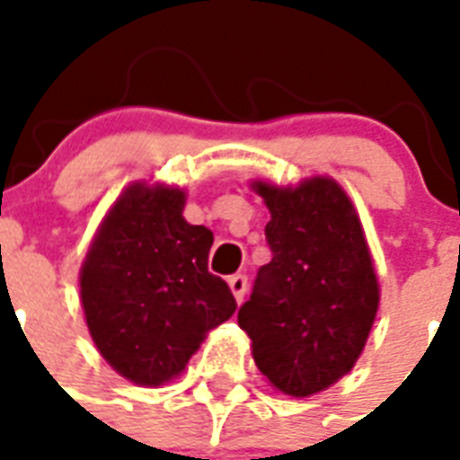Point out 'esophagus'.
<instances>
[{"mask_svg":"<svg viewBox=\"0 0 460 460\" xmlns=\"http://www.w3.org/2000/svg\"><path fill=\"white\" fill-rule=\"evenodd\" d=\"M229 288L231 294H234V298L241 303L243 301L245 291H248V277H245V274H234V277H229Z\"/></svg>","mask_w":460,"mask_h":460,"instance_id":"34e87169","label":"esophagus"}]
</instances>
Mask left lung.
I'll use <instances>...</instances> for the list:
<instances>
[{"instance_id":"1","label":"left lung","mask_w":460,"mask_h":460,"mask_svg":"<svg viewBox=\"0 0 460 460\" xmlns=\"http://www.w3.org/2000/svg\"><path fill=\"white\" fill-rule=\"evenodd\" d=\"M252 188L272 215V260L258 270L238 327L270 385L303 399L339 382L363 353L379 305L377 274L353 202L334 179Z\"/></svg>"}]
</instances>
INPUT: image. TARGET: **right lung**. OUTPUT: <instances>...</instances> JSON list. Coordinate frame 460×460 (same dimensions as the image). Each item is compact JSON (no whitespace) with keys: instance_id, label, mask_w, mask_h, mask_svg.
<instances>
[{"instance_id":"obj_1","label":"right lung","mask_w":460,"mask_h":460,"mask_svg":"<svg viewBox=\"0 0 460 460\" xmlns=\"http://www.w3.org/2000/svg\"><path fill=\"white\" fill-rule=\"evenodd\" d=\"M186 193L133 183L97 231L81 267V303L102 358L140 386L181 375L209 329L236 313L208 270L212 231L183 219Z\"/></svg>"}]
</instances>
